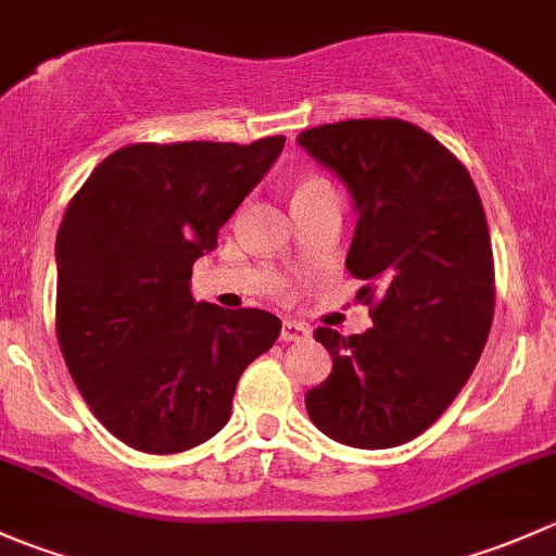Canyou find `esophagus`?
Listing matches in <instances>:
<instances>
[{
	"mask_svg": "<svg viewBox=\"0 0 556 556\" xmlns=\"http://www.w3.org/2000/svg\"><path fill=\"white\" fill-rule=\"evenodd\" d=\"M279 339H282V341H306V339H309V328H306V325H301V323H285Z\"/></svg>",
	"mask_w": 556,
	"mask_h": 556,
	"instance_id": "obj_1",
	"label": "esophagus"
}]
</instances>
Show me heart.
I'll return each instance as SVG.
<instances>
[{"label":"heart","mask_w":556,"mask_h":556,"mask_svg":"<svg viewBox=\"0 0 556 556\" xmlns=\"http://www.w3.org/2000/svg\"><path fill=\"white\" fill-rule=\"evenodd\" d=\"M323 188H330L328 179H323V177H306V179H301L299 185H295V193H293V195L312 193V190H323Z\"/></svg>","instance_id":"obj_1"}]
</instances>
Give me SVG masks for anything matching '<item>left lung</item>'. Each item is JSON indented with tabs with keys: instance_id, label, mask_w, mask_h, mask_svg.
Masks as SVG:
<instances>
[{
	"instance_id": "obj_1",
	"label": "left lung",
	"mask_w": 556,
	"mask_h": 556,
	"mask_svg": "<svg viewBox=\"0 0 556 556\" xmlns=\"http://www.w3.org/2000/svg\"><path fill=\"white\" fill-rule=\"evenodd\" d=\"M299 144L357 206L346 268L374 328L314 339L333 371L306 392L312 422L357 450H390L430 428L468 382L495 314V257L479 190L457 155L401 117L306 128Z\"/></svg>"
}]
</instances>
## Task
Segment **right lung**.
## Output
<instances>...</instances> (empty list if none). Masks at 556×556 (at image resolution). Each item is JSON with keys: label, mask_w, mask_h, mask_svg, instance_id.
<instances>
[{"label": "right lung", "mask_w": 556, "mask_h": 556, "mask_svg": "<svg viewBox=\"0 0 556 556\" xmlns=\"http://www.w3.org/2000/svg\"><path fill=\"white\" fill-rule=\"evenodd\" d=\"M282 148L126 144L72 195L55 239V336L80 395L131 450L210 441L244 368L277 341L279 317L195 304L190 277Z\"/></svg>", "instance_id": "1"}]
</instances>
